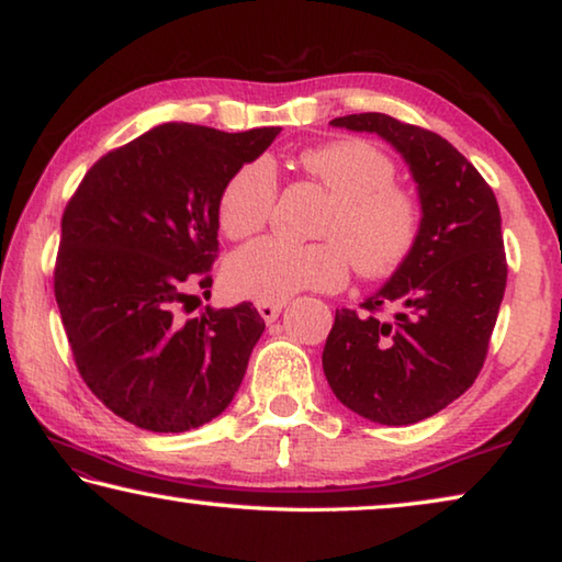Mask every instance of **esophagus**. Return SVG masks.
<instances>
[{"mask_svg": "<svg viewBox=\"0 0 562 562\" xmlns=\"http://www.w3.org/2000/svg\"><path fill=\"white\" fill-rule=\"evenodd\" d=\"M258 312L265 322H274L282 312V302H258Z\"/></svg>", "mask_w": 562, "mask_h": 562, "instance_id": "obj_1", "label": "esophagus"}]
</instances>
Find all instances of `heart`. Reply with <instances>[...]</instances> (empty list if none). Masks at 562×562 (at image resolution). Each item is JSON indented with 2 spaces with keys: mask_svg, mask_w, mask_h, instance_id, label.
Segmentation results:
<instances>
[{
  "mask_svg": "<svg viewBox=\"0 0 562 562\" xmlns=\"http://www.w3.org/2000/svg\"><path fill=\"white\" fill-rule=\"evenodd\" d=\"M300 168L331 195L322 243L297 245L265 237L237 250L225 268L227 290L237 297L284 302L300 290H339L349 262L367 278L394 272L422 233V203L394 183L396 166L364 138H337L302 150ZM278 205V176L268 160H250L227 180L217 221L227 237L260 233Z\"/></svg>",
  "mask_w": 562,
  "mask_h": 562,
  "instance_id": "obj_1",
  "label": "heart"
}]
</instances>
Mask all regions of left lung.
I'll return each instance as SVG.
<instances>
[{
  "label": "left lung",
  "mask_w": 562,
  "mask_h": 562,
  "mask_svg": "<svg viewBox=\"0 0 562 562\" xmlns=\"http://www.w3.org/2000/svg\"><path fill=\"white\" fill-rule=\"evenodd\" d=\"M369 131L404 156L422 201V233L382 290L337 310L322 367L351 412L386 426L439 414L479 376L503 292L501 211L483 176L439 133L386 113L329 121ZM396 306L392 321L378 317Z\"/></svg>",
  "instance_id": "obj_1"
}]
</instances>
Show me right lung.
Instances as JSON below:
<instances>
[{"instance_id":"obj_1","label":"right lung","mask_w":562,"mask_h":562,"mask_svg":"<svg viewBox=\"0 0 562 562\" xmlns=\"http://www.w3.org/2000/svg\"><path fill=\"white\" fill-rule=\"evenodd\" d=\"M278 133L164 123L99 158L66 205L54 294L76 369L138 429H198L240 389L265 331L252 302L180 310L211 294L225 183Z\"/></svg>"}]
</instances>
